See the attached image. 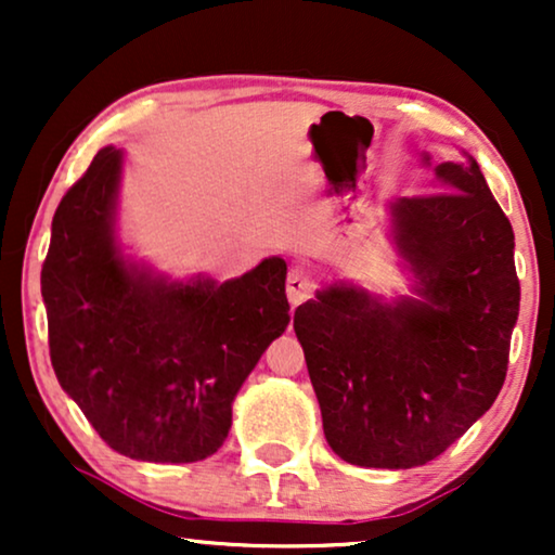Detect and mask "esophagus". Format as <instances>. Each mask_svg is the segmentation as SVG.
Returning <instances> with one entry per match:
<instances>
[{
	"instance_id": "1",
	"label": "esophagus",
	"mask_w": 555,
	"mask_h": 555,
	"mask_svg": "<svg viewBox=\"0 0 555 555\" xmlns=\"http://www.w3.org/2000/svg\"><path fill=\"white\" fill-rule=\"evenodd\" d=\"M315 291V280L308 270L293 268L291 275H287V298H291V306H300L306 302Z\"/></svg>"
}]
</instances>
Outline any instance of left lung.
I'll list each match as a JSON object with an SVG mask.
<instances>
[{
    "label": "left lung",
    "mask_w": 555,
    "mask_h": 555,
    "mask_svg": "<svg viewBox=\"0 0 555 555\" xmlns=\"http://www.w3.org/2000/svg\"><path fill=\"white\" fill-rule=\"evenodd\" d=\"M447 192L391 204L393 240L424 300L382 306L328 287L295 310L323 431L359 467L427 465L503 389L518 321L513 227L480 166L439 164Z\"/></svg>",
    "instance_id": "1"
}]
</instances>
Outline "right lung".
Wrapping results in <instances>:
<instances>
[{
    "mask_svg": "<svg viewBox=\"0 0 555 555\" xmlns=\"http://www.w3.org/2000/svg\"><path fill=\"white\" fill-rule=\"evenodd\" d=\"M120 151L103 149L52 217L42 262L50 361L111 450L143 462L215 454L232 399L291 323L287 264L227 283L135 272L113 242Z\"/></svg>",
    "mask_w": 555,
    "mask_h": 555,
    "instance_id": "obj_1",
    "label": "right lung"
}]
</instances>
